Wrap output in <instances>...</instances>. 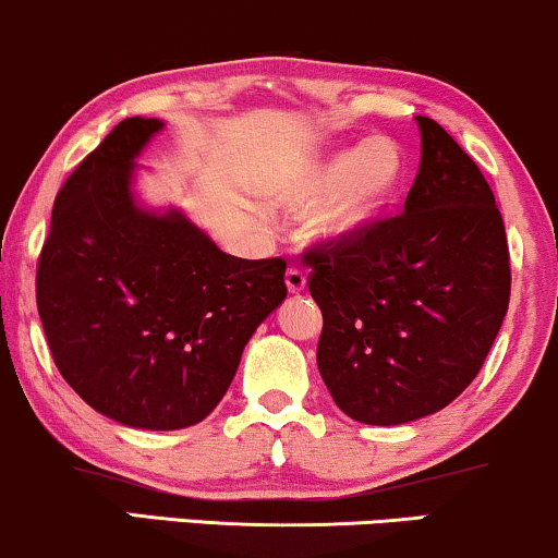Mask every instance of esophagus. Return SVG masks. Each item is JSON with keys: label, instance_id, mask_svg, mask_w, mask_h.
<instances>
[{"label": "esophagus", "instance_id": "esophagus-1", "mask_svg": "<svg viewBox=\"0 0 558 558\" xmlns=\"http://www.w3.org/2000/svg\"><path fill=\"white\" fill-rule=\"evenodd\" d=\"M286 286L291 293H301L306 288V275L299 267H288L286 270Z\"/></svg>", "mask_w": 558, "mask_h": 558}]
</instances>
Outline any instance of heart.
Listing matches in <instances>:
<instances>
[{"instance_id":"1","label":"heart","mask_w":558,"mask_h":558,"mask_svg":"<svg viewBox=\"0 0 558 558\" xmlns=\"http://www.w3.org/2000/svg\"><path fill=\"white\" fill-rule=\"evenodd\" d=\"M404 182V154L391 138L373 136L348 149H335L303 161L280 180L272 201L280 208L306 210L312 234L324 242H344L384 218Z\"/></svg>"}]
</instances>
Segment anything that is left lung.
<instances>
[{"instance_id": "obj_1", "label": "left lung", "mask_w": 558, "mask_h": 558, "mask_svg": "<svg viewBox=\"0 0 558 558\" xmlns=\"http://www.w3.org/2000/svg\"><path fill=\"white\" fill-rule=\"evenodd\" d=\"M414 121L420 172L404 214L306 255L324 316L316 365L335 404L365 425L448 407L482 371L510 303L492 187L442 125Z\"/></svg>"}]
</instances>
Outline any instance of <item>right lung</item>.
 Returning <instances> with one entry per match:
<instances>
[{"label": "right lung", "instance_id": "right-lung-1", "mask_svg": "<svg viewBox=\"0 0 558 558\" xmlns=\"http://www.w3.org/2000/svg\"><path fill=\"white\" fill-rule=\"evenodd\" d=\"M161 129L125 118L74 169L35 278L56 368L95 412L138 429L206 420L288 295L280 257H231L180 208L138 201L136 159Z\"/></svg>", "mask_w": 558, "mask_h": 558}]
</instances>
